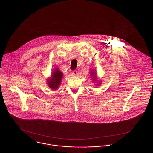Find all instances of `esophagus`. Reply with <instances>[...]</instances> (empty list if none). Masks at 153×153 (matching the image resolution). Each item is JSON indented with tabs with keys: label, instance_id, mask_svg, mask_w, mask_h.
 Wrapping results in <instances>:
<instances>
[{
	"label": "esophagus",
	"instance_id": "obj_1",
	"mask_svg": "<svg viewBox=\"0 0 153 153\" xmlns=\"http://www.w3.org/2000/svg\"><path fill=\"white\" fill-rule=\"evenodd\" d=\"M73 74H74V76H76V75H77V71L76 70H74V71H73Z\"/></svg>",
	"mask_w": 153,
	"mask_h": 153
}]
</instances>
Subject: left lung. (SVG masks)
<instances>
[{
	"instance_id": "obj_1",
	"label": "left lung",
	"mask_w": 153,
	"mask_h": 153,
	"mask_svg": "<svg viewBox=\"0 0 153 153\" xmlns=\"http://www.w3.org/2000/svg\"><path fill=\"white\" fill-rule=\"evenodd\" d=\"M91 74H92V76H94V79H96V77H95V74H94V72H92V73H91Z\"/></svg>"
}]
</instances>
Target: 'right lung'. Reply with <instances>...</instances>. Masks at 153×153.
Here are the masks:
<instances>
[{"label": "right lung", "mask_w": 153, "mask_h": 153, "mask_svg": "<svg viewBox=\"0 0 153 153\" xmlns=\"http://www.w3.org/2000/svg\"><path fill=\"white\" fill-rule=\"evenodd\" d=\"M51 77H52L51 79H50L48 81V84L50 88H51L53 89H57L61 81V80L62 77V73L57 69L53 73Z\"/></svg>", "instance_id": "right-lung-1"}]
</instances>
